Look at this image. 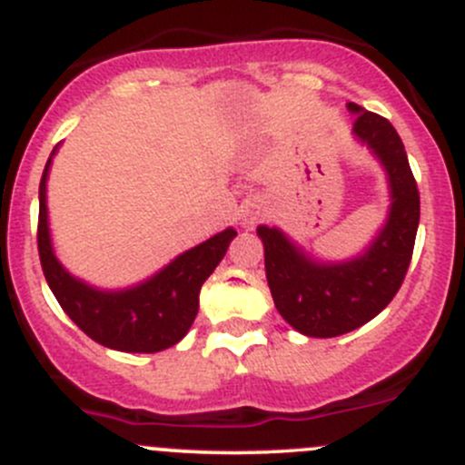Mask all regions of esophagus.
I'll use <instances>...</instances> for the list:
<instances>
[{
	"label": "esophagus",
	"instance_id": "1",
	"mask_svg": "<svg viewBox=\"0 0 465 465\" xmlns=\"http://www.w3.org/2000/svg\"><path fill=\"white\" fill-rule=\"evenodd\" d=\"M261 209L259 206H252V209H247L245 213H242V227H254L256 223H259V218H261Z\"/></svg>",
	"mask_w": 465,
	"mask_h": 465
}]
</instances>
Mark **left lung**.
Instances as JSON below:
<instances>
[{"instance_id":"1","label":"left lung","mask_w":465,"mask_h":465,"mask_svg":"<svg viewBox=\"0 0 465 465\" xmlns=\"http://www.w3.org/2000/svg\"><path fill=\"white\" fill-rule=\"evenodd\" d=\"M354 136L381 161L391 186L384 229L357 259L320 263L277 227L256 229L265 250V277L282 318L304 336L333 338L361 327L389 306L411 263L420 195L402 138L377 113L350 102Z\"/></svg>"}]
</instances>
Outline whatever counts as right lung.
Listing matches in <instances>:
<instances>
[{
	"mask_svg": "<svg viewBox=\"0 0 465 465\" xmlns=\"http://www.w3.org/2000/svg\"><path fill=\"white\" fill-rule=\"evenodd\" d=\"M52 156L45 165L38 191V254L45 279L61 309L85 336L111 350L150 354L173 347L191 329L200 309L202 283L227 254L236 229H224L183 252L138 286L124 291H97L72 277L54 256L47 224V174Z\"/></svg>",
	"mask_w": 465,
	"mask_h": 465,
	"instance_id": "1",
	"label": "right lung"
}]
</instances>
